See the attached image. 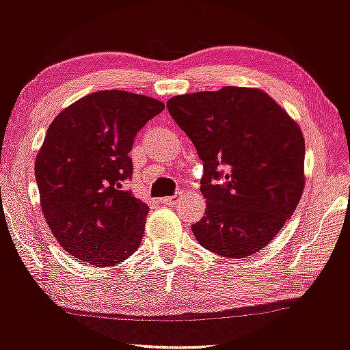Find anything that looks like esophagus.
Instances as JSON below:
<instances>
[{"label":"esophagus","instance_id":"obj_1","mask_svg":"<svg viewBox=\"0 0 350 350\" xmlns=\"http://www.w3.org/2000/svg\"><path fill=\"white\" fill-rule=\"evenodd\" d=\"M178 200H179V196H171V198H163L161 204H164V206H176Z\"/></svg>","mask_w":350,"mask_h":350}]
</instances>
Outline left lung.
<instances>
[{
    "mask_svg": "<svg viewBox=\"0 0 350 350\" xmlns=\"http://www.w3.org/2000/svg\"><path fill=\"white\" fill-rule=\"evenodd\" d=\"M204 163L207 207L192 234L215 255L245 258L275 239L304 189V138L267 92L224 87L166 103Z\"/></svg>",
    "mask_w": 350,
    "mask_h": 350,
    "instance_id": "obj_1",
    "label": "left lung"
}]
</instances>
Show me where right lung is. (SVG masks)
<instances>
[{"label": "right lung", "mask_w": 350, "mask_h": 350, "mask_svg": "<svg viewBox=\"0 0 350 350\" xmlns=\"http://www.w3.org/2000/svg\"><path fill=\"white\" fill-rule=\"evenodd\" d=\"M164 103L100 90L64 108L36 156L41 208L52 235L74 258L113 267L133 255L150 207L123 191L133 174L135 136Z\"/></svg>", "instance_id": "right-lung-1"}]
</instances>
